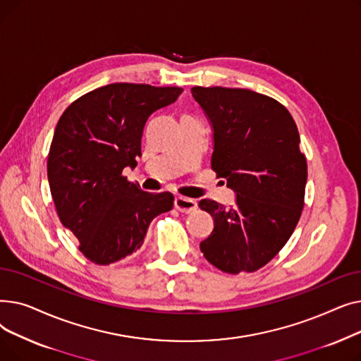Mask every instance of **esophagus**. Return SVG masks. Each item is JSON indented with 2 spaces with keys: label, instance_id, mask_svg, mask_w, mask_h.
<instances>
[{
  "label": "esophagus",
  "instance_id": "obj_1",
  "mask_svg": "<svg viewBox=\"0 0 361 361\" xmlns=\"http://www.w3.org/2000/svg\"><path fill=\"white\" fill-rule=\"evenodd\" d=\"M174 207H176L177 211H180L183 214H190V212H193L196 209L197 203L193 199H188V197H184V196H176Z\"/></svg>",
  "mask_w": 361,
  "mask_h": 361
}]
</instances>
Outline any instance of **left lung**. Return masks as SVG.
Segmentation results:
<instances>
[{
    "instance_id": "left-lung-1",
    "label": "left lung",
    "mask_w": 361,
    "mask_h": 361,
    "mask_svg": "<svg viewBox=\"0 0 361 361\" xmlns=\"http://www.w3.org/2000/svg\"><path fill=\"white\" fill-rule=\"evenodd\" d=\"M192 94L214 128L212 169L237 195L230 207L199 202L214 218L200 250L222 272H255L286 245L305 206L307 162L295 121L249 89L196 86Z\"/></svg>"
}]
</instances>
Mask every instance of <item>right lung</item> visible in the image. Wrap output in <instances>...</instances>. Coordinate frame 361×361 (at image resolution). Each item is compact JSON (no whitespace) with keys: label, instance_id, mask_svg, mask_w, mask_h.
<instances>
[{"label":"right lung","instance_id":"1","mask_svg":"<svg viewBox=\"0 0 361 361\" xmlns=\"http://www.w3.org/2000/svg\"><path fill=\"white\" fill-rule=\"evenodd\" d=\"M181 92L112 83L75 99L60 117L47 164L49 188L61 224L90 262L109 264L139 250L152 219L173 209V195L143 192L123 169L137 165L147 118Z\"/></svg>","mask_w":361,"mask_h":361}]
</instances>
